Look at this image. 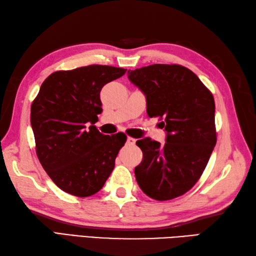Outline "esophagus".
<instances>
[{
	"label": "esophagus",
	"instance_id": "34e87169",
	"mask_svg": "<svg viewBox=\"0 0 256 256\" xmlns=\"http://www.w3.org/2000/svg\"><path fill=\"white\" fill-rule=\"evenodd\" d=\"M135 142H136V140L133 138H130V136H128V138H126V144H128V145H134Z\"/></svg>",
	"mask_w": 256,
	"mask_h": 256
}]
</instances>
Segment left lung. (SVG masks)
Here are the masks:
<instances>
[{
  "label": "left lung",
  "mask_w": 256,
  "mask_h": 256,
  "mask_svg": "<svg viewBox=\"0 0 256 256\" xmlns=\"http://www.w3.org/2000/svg\"><path fill=\"white\" fill-rule=\"evenodd\" d=\"M143 92L146 112L158 116L166 143L138 140L143 160L135 167L143 192L155 200L186 194L202 175L216 143L214 99L192 70L179 64H155L128 72Z\"/></svg>",
  "instance_id": "left-lung-1"
}]
</instances>
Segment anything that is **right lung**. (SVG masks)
<instances>
[{
    "label": "right lung",
    "instance_id": "1",
    "mask_svg": "<svg viewBox=\"0 0 256 256\" xmlns=\"http://www.w3.org/2000/svg\"><path fill=\"white\" fill-rule=\"evenodd\" d=\"M126 69L101 64L56 72L42 84L30 108L36 153L52 180L64 192L89 197L103 187L126 135H104L96 126L103 86Z\"/></svg>",
    "mask_w": 256,
    "mask_h": 256
}]
</instances>
